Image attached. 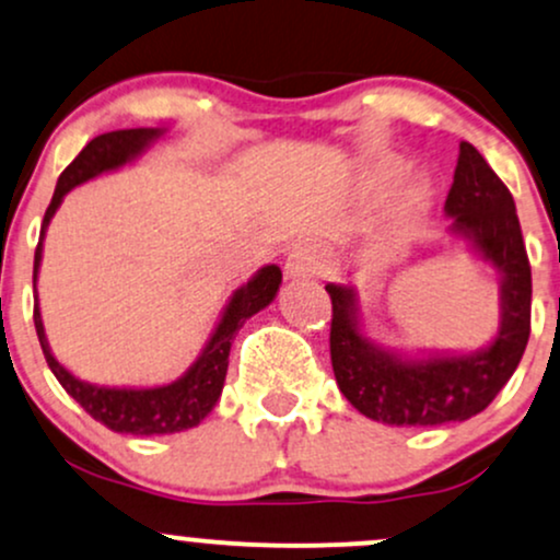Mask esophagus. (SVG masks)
Listing matches in <instances>:
<instances>
[{"label": "esophagus", "instance_id": "esophagus-1", "mask_svg": "<svg viewBox=\"0 0 560 560\" xmlns=\"http://www.w3.org/2000/svg\"><path fill=\"white\" fill-rule=\"evenodd\" d=\"M320 271H324V260H320V255L313 247H307V244L294 247V253L289 255L287 260L289 279L305 281V279H313V276H318Z\"/></svg>", "mask_w": 560, "mask_h": 560}]
</instances>
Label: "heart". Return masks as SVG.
Instances as JSON below:
<instances>
[{
	"instance_id": "1",
	"label": "heart",
	"mask_w": 560,
	"mask_h": 560,
	"mask_svg": "<svg viewBox=\"0 0 560 560\" xmlns=\"http://www.w3.org/2000/svg\"><path fill=\"white\" fill-rule=\"evenodd\" d=\"M429 197H432V186H429V182H416L413 186H410L408 191H405L402 197V208L405 210H421L427 208L429 205Z\"/></svg>"
}]
</instances>
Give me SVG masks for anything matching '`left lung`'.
Segmentation results:
<instances>
[{"label": "left lung", "instance_id": "left-lung-1", "mask_svg": "<svg viewBox=\"0 0 560 560\" xmlns=\"http://www.w3.org/2000/svg\"><path fill=\"white\" fill-rule=\"evenodd\" d=\"M445 213L453 218L450 234L500 276V326L487 347L421 355L387 350L363 334L355 289L326 284L339 389L352 408L389 427H442L481 413L513 376L529 342L532 268L516 202L468 141H460Z\"/></svg>", "mask_w": 560, "mask_h": 560}]
</instances>
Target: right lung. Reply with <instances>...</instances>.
I'll return each mask as SVG.
<instances>
[{
    "mask_svg": "<svg viewBox=\"0 0 560 560\" xmlns=\"http://www.w3.org/2000/svg\"><path fill=\"white\" fill-rule=\"evenodd\" d=\"M163 133V128H124V131L102 133V137L89 141L79 152V158L62 171V176L57 178L52 202H49L47 213H44L42 234H38L34 255V284L38 279V268H42L44 234H47L49 221H52V215L57 213V208H60L68 191L73 186L89 182V178L102 176L107 171L124 168L126 163H133ZM279 284L281 268L262 266L247 284L236 289L231 294L229 305L223 307L221 320H218V326L210 334L208 345L199 352L197 361L186 369L184 376H178L171 384H163V387H102V384L83 382V378L70 374L66 365L52 355V350H49L47 334H44L42 324V311H38V294L34 298V324L44 358H47L57 382L62 384V389L94 421L105 423L107 429L120 434H176L197 427L215 408L218 397L223 392V382H226L229 352L236 331L242 329L244 320L253 318L262 307L271 305L276 292H279Z\"/></svg>",
    "mask_w": 560,
    "mask_h": 560,
    "instance_id": "add662e5",
    "label": "right lung"
}]
</instances>
